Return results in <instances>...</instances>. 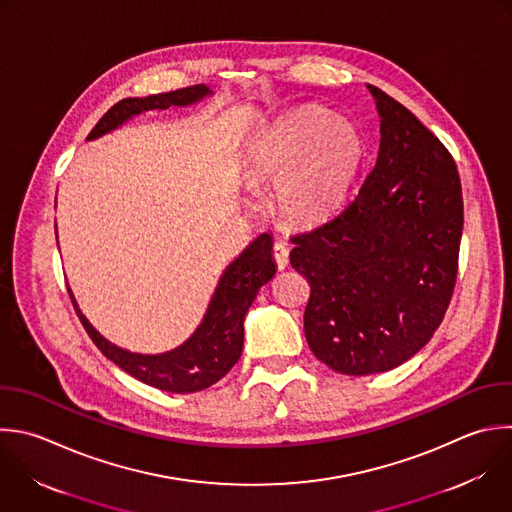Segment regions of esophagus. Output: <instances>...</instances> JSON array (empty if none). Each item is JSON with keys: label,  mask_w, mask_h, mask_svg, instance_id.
Masks as SVG:
<instances>
[{"label": "esophagus", "mask_w": 512, "mask_h": 512, "mask_svg": "<svg viewBox=\"0 0 512 512\" xmlns=\"http://www.w3.org/2000/svg\"><path fill=\"white\" fill-rule=\"evenodd\" d=\"M274 260H276V266L278 270H284L288 266V244L278 240L274 244Z\"/></svg>", "instance_id": "esophagus-1"}]
</instances>
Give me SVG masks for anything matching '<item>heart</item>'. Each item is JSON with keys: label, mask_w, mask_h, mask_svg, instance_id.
<instances>
[{"label": "heart", "mask_w": 512, "mask_h": 512, "mask_svg": "<svg viewBox=\"0 0 512 512\" xmlns=\"http://www.w3.org/2000/svg\"><path fill=\"white\" fill-rule=\"evenodd\" d=\"M362 152L364 144L354 124L324 110H306L258 142L250 156L248 182L260 186L280 178V210L292 220L310 222L342 204Z\"/></svg>", "instance_id": "1"}]
</instances>
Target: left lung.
Wrapping results in <instances>:
<instances>
[{"instance_id":"8db88e82","label":"left lung","mask_w":512,"mask_h":512,"mask_svg":"<svg viewBox=\"0 0 512 512\" xmlns=\"http://www.w3.org/2000/svg\"><path fill=\"white\" fill-rule=\"evenodd\" d=\"M368 90L380 116L376 164L340 212L292 236L290 252L310 284L308 346L350 376L392 370L432 338L452 298L464 222L448 150L400 102Z\"/></svg>"}]
</instances>
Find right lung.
I'll return each mask as SVG.
<instances>
[{"instance_id":"obj_1","label":"right lung","mask_w":512,"mask_h":512,"mask_svg":"<svg viewBox=\"0 0 512 512\" xmlns=\"http://www.w3.org/2000/svg\"><path fill=\"white\" fill-rule=\"evenodd\" d=\"M210 94L212 90L208 86L198 84L148 98H126L102 116L88 140H96L116 130L138 114L168 110L170 106H190ZM274 274L276 264L272 260V238L268 234H260L220 276L196 332L178 348L162 354H136L112 344L88 322L70 288L68 292L86 332L106 358L154 388L188 394L216 384L238 362L244 346V316L258 290L268 284Z\"/></svg>"}]
</instances>
